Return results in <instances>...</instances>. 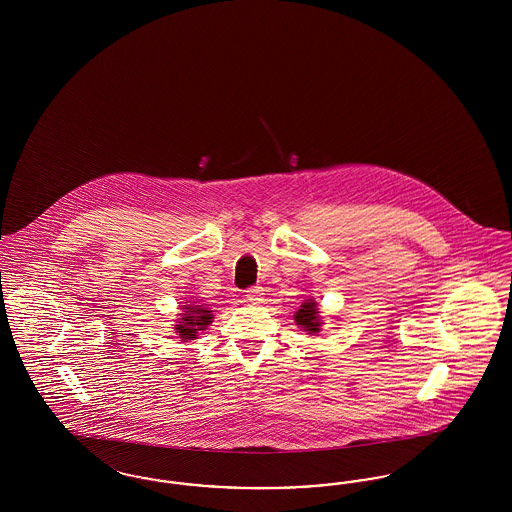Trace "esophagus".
<instances>
[{"mask_svg": "<svg viewBox=\"0 0 512 512\" xmlns=\"http://www.w3.org/2000/svg\"><path fill=\"white\" fill-rule=\"evenodd\" d=\"M263 295H265V290H263L261 286H251V288H247V299H249L251 303H261V301H263Z\"/></svg>", "mask_w": 512, "mask_h": 512, "instance_id": "34e87169", "label": "esophagus"}]
</instances>
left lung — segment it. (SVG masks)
<instances>
[{
  "instance_id": "obj_1",
  "label": "left lung",
  "mask_w": 512,
  "mask_h": 512,
  "mask_svg": "<svg viewBox=\"0 0 512 512\" xmlns=\"http://www.w3.org/2000/svg\"><path fill=\"white\" fill-rule=\"evenodd\" d=\"M320 317H318L317 303L315 301H309V303H303L301 309L295 313V322L301 324L309 334L311 332H318L320 328Z\"/></svg>"
}]
</instances>
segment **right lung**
<instances>
[{"mask_svg": "<svg viewBox=\"0 0 512 512\" xmlns=\"http://www.w3.org/2000/svg\"><path fill=\"white\" fill-rule=\"evenodd\" d=\"M188 311H184L182 322L176 324V332L182 340H192L197 334V330H205V326L211 322V311L203 309L201 305L195 307H184Z\"/></svg>", "mask_w": 512, "mask_h": 512, "instance_id": "add662e5", "label": "right lung"}]
</instances>
